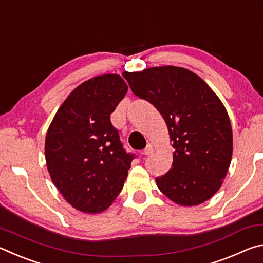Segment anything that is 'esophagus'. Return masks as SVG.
Masks as SVG:
<instances>
[{"label":"esophagus","mask_w":263,"mask_h":263,"mask_svg":"<svg viewBox=\"0 0 263 263\" xmlns=\"http://www.w3.org/2000/svg\"><path fill=\"white\" fill-rule=\"evenodd\" d=\"M152 152H153V147L151 145H147L142 153H144V155H149Z\"/></svg>","instance_id":"1"}]
</instances>
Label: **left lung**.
Masks as SVG:
<instances>
[{"label":"left lung","mask_w":263,"mask_h":263,"mask_svg":"<svg viewBox=\"0 0 263 263\" xmlns=\"http://www.w3.org/2000/svg\"><path fill=\"white\" fill-rule=\"evenodd\" d=\"M124 78L133 94L161 114L173 141L172 168L155 179L158 188L182 206L210 199L232 158V127L224 104L198 75L182 67L125 72Z\"/></svg>","instance_id":"1"}]
</instances>
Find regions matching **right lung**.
<instances>
[{"mask_svg":"<svg viewBox=\"0 0 263 263\" xmlns=\"http://www.w3.org/2000/svg\"><path fill=\"white\" fill-rule=\"evenodd\" d=\"M126 92L127 84L117 74L84 81L65 100L48 127V173L79 211H104L123 189L135 154L124 149L110 115Z\"/></svg>","mask_w":263,"mask_h":263,"instance_id":"add662e5","label":"right lung"}]
</instances>
